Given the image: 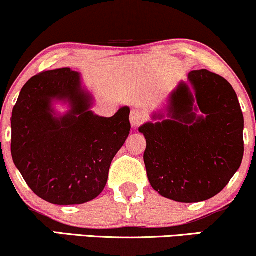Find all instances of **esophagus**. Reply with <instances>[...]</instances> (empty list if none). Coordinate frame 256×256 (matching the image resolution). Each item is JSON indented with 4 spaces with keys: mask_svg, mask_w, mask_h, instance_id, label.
Returning a JSON list of instances; mask_svg holds the SVG:
<instances>
[{
    "mask_svg": "<svg viewBox=\"0 0 256 256\" xmlns=\"http://www.w3.org/2000/svg\"><path fill=\"white\" fill-rule=\"evenodd\" d=\"M145 120V114L139 110H132L130 114V122L132 126H139Z\"/></svg>",
    "mask_w": 256,
    "mask_h": 256,
    "instance_id": "1",
    "label": "esophagus"
}]
</instances>
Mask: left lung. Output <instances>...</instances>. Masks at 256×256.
Here are the masks:
<instances>
[{"mask_svg": "<svg viewBox=\"0 0 256 256\" xmlns=\"http://www.w3.org/2000/svg\"><path fill=\"white\" fill-rule=\"evenodd\" d=\"M197 108L206 118L196 117ZM169 117L139 128L146 139L144 163L151 186L177 202L212 198L244 158V122L234 88L218 74L192 70L171 93Z\"/></svg>", "mask_w": 256, "mask_h": 256, "instance_id": "obj_1", "label": "left lung"}]
</instances>
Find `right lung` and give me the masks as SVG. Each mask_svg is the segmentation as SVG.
Wrapping results in <instances>:
<instances>
[{"label":"right lung","mask_w":256,"mask_h":256,"mask_svg":"<svg viewBox=\"0 0 256 256\" xmlns=\"http://www.w3.org/2000/svg\"><path fill=\"white\" fill-rule=\"evenodd\" d=\"M53 100L68 101L70 112L56 118ZM90 108L79 73L64 67L30 78L12 108V160L35 195L53 204H82L100 195L130 134L128 108L111 118Z\"/></svg>","instance_id":"1"}]
</instances>
